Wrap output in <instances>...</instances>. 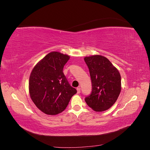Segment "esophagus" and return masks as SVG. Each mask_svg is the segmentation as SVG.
<instances>
[{
	"instance_id": "obj_1",
	"label": "esophagus",
	"mask_w": 150,
	"mask_h": 150,
	"mask_svg": "<svg viewBox=\"0 0 150 150\" xmlns=\"http://www.w3.org/2000/svg\"><path fill=\"white\" fill-rule=\"evenodd\" d=\"M77 91H78V94H79L81 93V88H77Z\"/></svg>"
}]
</instances>
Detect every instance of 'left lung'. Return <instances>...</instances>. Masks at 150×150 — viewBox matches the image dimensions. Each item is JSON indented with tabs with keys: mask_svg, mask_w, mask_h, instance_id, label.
I'll use <instances>...</instances> for the list:
<instances>
[{
	"mask_svg": "<svg viewBox=\"0 0 150 150\" xmlns=\"http://www.w3.org/2000/svg\"><path fill=\"white\" fill-rule=\"evenodd\" d=\"M92 83V91L85 98L88 105L96 111H103L116 101L121 89V76L107 58L99 55L86 57Z\"/></svg>",
	"mask_w": 150,
	"mask_h": 150,
	"instance_id": "1",
	"label": "left lung"
}]
</instances>
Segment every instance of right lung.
Here are the masks:
<instances>
[{"instance_id": "right-lung-1", "label": "right lung", "mask_w": 150, "mask_h": 150, "mask_svg": "<svg viewBox=\"0 0 150 150\" xmlns=\"http://www.w3.org/2000/svg\"><path fill=\"white\" fill-rule=\"evenodd\" d=\"M69 56L58 52L49 53L38 62L29 78V93L39 110L55 115L64 111L77 93L68 82L63 68Z\"/></svg>"}]
</instances>
